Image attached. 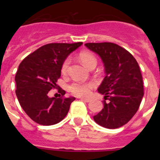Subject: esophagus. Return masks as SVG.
Masks as SVG:
<instances>
[{
	"instance_id": "obj_1",
	"label": "esophagus",
	"mask_w": 160,
	"mask_h": 160,
	"mask_svg": "<svg viewBox=\"0 0 160 160\" xmlns=\"http://www.w3.org/2000/svg\"><path fill=\"white\" fill-rule=\"evenodd\" d=\"M81 99L83 100V101L85 102H90V98H81Z\"/></svg>"
}]
</instances>
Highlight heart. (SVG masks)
I'll return each mask as SVG.
<instances>
[{
  "mask_svg": "<svg viewBox=\"0 0 160 160\" xmlns=\"http://www.w3.org/2000/svg\"><path fill=\"white\" fill-rule=\"evenodd\" d=\"M79 59L83 64V66L87 68H90L92 65H96L97 63V59L95 56L92 53L89 51L82 52L79 54ZM70 60L69 58L66 59L62 66V72L63 73H66L69 66H70ZM93 87V83H86L82 82H73L69 87L70 92L73 94L78 96H85L90 94V89Z\"/></svg>",
  "mask_w": 160,
  "mask_h": 160,
  "instance_id": "1",
  "label": "heart"
}]
</instances>
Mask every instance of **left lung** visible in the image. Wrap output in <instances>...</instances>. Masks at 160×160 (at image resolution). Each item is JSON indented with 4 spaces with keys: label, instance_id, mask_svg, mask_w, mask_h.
Wrapping results in <instances>:
<instances>
[{
    "label": "left lung",
    "instance_id": "8db88e82",
    "mask_svg": "<svg viewBox=\"0 0 160 160\" xmlns=\"http://www.w3.org/2000/svg\"><path fill=\"white\" fill-rule=\"evenodd\" d=\"M104 66L106 76L98 88L104 95L103 108L94 116L96 123L115 129L128 123L143 97V83L137 61L125 49L111 42L87 43Z\"/></svg>",
    "mask_w": 160,
    "mask_h": 160
}]
</instances>
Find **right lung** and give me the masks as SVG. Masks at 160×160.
<instances>
[{
  "label": "right lung",
  "mask_w": 160,
  "mask_h": 160,
  "mask_svg": "<svg viewBox=\"0 0 160 160\" xmlns=\"http://www.w3.org/2000/svg\"><path fill=\"white\" fill-rule=\"evenodd\" d=\"M82 45V42L47 44L28 55L18 66L16 95L25 112L37 123L53 125L66 116L75 98H49L48 93L57 88L66 58ZM59 92L62 96L66 94L62 89Z\"/></svg>",
  "instance_id": "right-lung-1"
}]
</instances>
